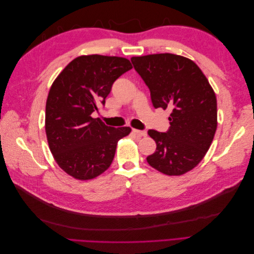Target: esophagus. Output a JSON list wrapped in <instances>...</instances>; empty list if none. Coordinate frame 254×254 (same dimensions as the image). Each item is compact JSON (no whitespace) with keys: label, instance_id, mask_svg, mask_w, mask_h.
Here are the masks:
<instances>
[{"label":"esophagus","instance_id":"esophagus-1","mask_svg":"<svg viewBox=\"0 0 254 254\" xmlns=\"http://www.w3.org/2000/svg\"><path fill=\"white\" fill-rule=\"evenodd\" d=\"M132 131L137 135V136H146L147 135V132L145 130H137V129H132Z\"/></svg>","mask_w":254,"mask_h":254}]
</instances>
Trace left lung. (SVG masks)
<instances>
[{"label":"left lung","instance_id":"8db88e82","mask_svg":"<svg viewBox=\"0 0 254 254\" xmlns=\"http://www.w3.org/2000/svg\"><path fill=\"white\" fill-rule=\"evenodd\" d=\"M131 63L150 91L155 108L170 109L166 132L148 130L157 149L146 158L150 166L168 176L188 173L210 148L217 128V102L199 66L174 54L132 57Z\"/></svg>","mask_w":254,"mask_h":254}]
</instances>
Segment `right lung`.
Here are the masks:
<instances>
[{"label":"right lung","instance_id":"add662e5","mask_svg":"<svg viewBox=\"0 0 254 254\" xmlns=\"http://www.w3.org/2000/svg\"><path fill=\"white\" fill-rule=\"evenodd\" d=\"M131 68L126 58L80 56L53 82L45 107V131L54 159L74 178L93 179L108 170L118 141L131 131L92 118L97 106L105 105L113 82Z\"/></svg>","mask_w":254,"mask_h":254}]
</instances>
